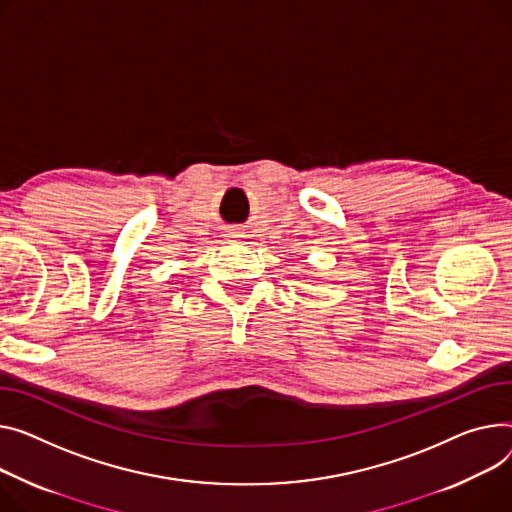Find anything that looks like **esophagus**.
Masks as SVG:
<instances>
[{"instance_id":"34e87169","label":"esophagus","mask_w":512,"mask_h":512,"mask_svg":"<svg viewBox=\"0 0 512 512\" xmlns=\"http://www.w3.org/2000/svg\"><path fill=\"white\" fill-rule=\"evenodd\" d=\"M232 236H236V234H232Z\"/></svg>"}]
</instances>
